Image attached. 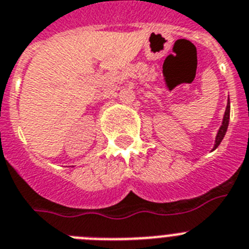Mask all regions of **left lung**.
I'll list each match as a JSON object with an SVG mask.
<instances>
[{
	"label": "left lung",
	"instance_id": "8db88e82",
	"mask_svg": "<svg viewBox=\"0 0 249 249\" xmlns=\"http://www.w3.org/2000/svg\"><path fill=\"white\" fill-rule=\"evenodd\" d=\"M229 112H231V103H227V107H226V112H224L223 115V122H222V125H220L219 130H218L217 133V137H215V142H214V146H213V150H215V149L219 146L220 142L223 140L224 135H226L227 133V129H228V124H229Z\"/></svg>",
	"mask_w": 249,
	"mask_h": 249
}]
</instances>
